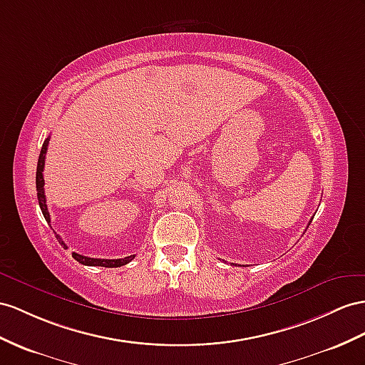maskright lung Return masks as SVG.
Here are the masks:
<instances>
[{
	"instance_id": "1",
	"label": "right lung",
	"mask_w": 365,
	"mask_h": 365,
	"mask_svg": "<svg viewBox=\"0 0 365 365\" xmlns=\"http://www.w3.org/2000/svg\"><path fill=\"white\" fill-rule=\"evenodd\" d=\"M49 138L48 137L44 140L43 148H41V153L38 157V165H36V195H38V203H40V208L43 216L46 219V222L51 223V216H49V211H48V205H46V195H44V177H43V171H44V158H46V151H48V145H49ZM57 239L61 242V245L64 248H68L66 244L61 240V237L57 235ZM72 257L77 260V262L83 264V265H89V267H108V268H114V267H121V265H126L129 264L130 260H133L135 256H128L123 259H93V257H88V256H81L77 253H72Z\"/></svg>"
}]
</instances>
